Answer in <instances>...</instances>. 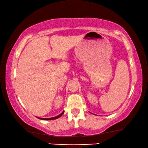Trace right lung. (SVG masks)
Here are the masks:
<instances>
[{"instance_id":"1","label":"right lung","mask_w":148,"mask_h":148,"mask_svg":"<svg viewBox=\"0 0 148 148\" xmlns=\"http://www.w3.org/2000/svg\"><path fill=\"white\" fill-rule=\"evenodd\" d=\"M64 111H63L61 114H60L59 115H58L57 116H55V117H53V118H48V119H45V118H39V119H41V120H47V121H49V120H54V119H57L58 118H59V117L61 116L63 114H64Z\"/></svg>"}]
</instances>
